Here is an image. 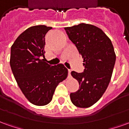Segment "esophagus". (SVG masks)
Here are the masks:
<instances>
[{
    "label": "esophagus",
    "instance_id": "obj_1",
    "mask_svg": "<svg viewBox=\"0 0 129 129\" xmlns=\"http://www.w3.org/2000/svg\"><path fill=\"white\" fill-rule=\"evenodd\" d=\"M70 73H71V70H68V77H70Z\"/></svg>",
    "mask_w": 129,
    "mask_h": 129
}]
</instances>
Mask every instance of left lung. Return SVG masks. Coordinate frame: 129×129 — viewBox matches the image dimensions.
I'll return each instance as SVG.
<instances>
[{"label":"left lung","mask_w":129,"mask_h":129,"mask_svg":"<svg viewBox=\"0 0 129 129\" xmlns=\"http://www.w3.org/2000/svg\"><path fill=\"white\" fill-rule=\"evenodd\" d=\"M84 59V73L71 72L79 89L71 92L70 100L79 108L92 106L102 97L111 81L116 55L111 39L102 29L80 23L64 28Z\"/></svg>","instance_id":"left-lung-1"}]
</instances>
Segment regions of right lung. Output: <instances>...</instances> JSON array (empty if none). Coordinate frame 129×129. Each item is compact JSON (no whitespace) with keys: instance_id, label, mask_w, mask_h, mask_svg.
I'll return each mask as SVG.
<instances>
[{"instance_id":"right-lung-1","label":"right lung","mask_w":129,"mask_h":129,"mask_svg":"<svg viewBox=\"0 0 129 129\" xmlns=\"http://www.w3.org/2000/svg\"><path fill=\"white\" fill-rule=\"evenodd\" d=\"M51 29L45 25L30 27L11 47L13 75L23 95L36 106L50 102L56 86L68 76V69L63 64L51 66L45 62V36Z\"/></svg>"}]
</instances>
